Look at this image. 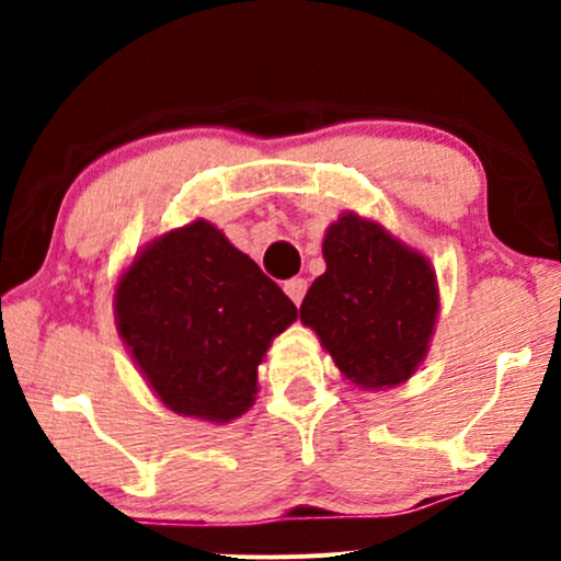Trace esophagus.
Instances as JSON below:
<instances>
[{"label":"esophagus","instance_id":"obj_1","mask_svg":"<svg viewBox=\"0 0 561 561\" xmlns=\"http://www.w3.org/2000/svg\"><path fill=\"white\" fill-rule=\"evenodd\" d=\"M306 289H308V282L300 279V276H295V279L285 282V293L289 295V300H293L295 306H300L302 298H306Z\"/></svg>","mask_w":561,"mask_h":561}]
</instances>
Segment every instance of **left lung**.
Listing matches in <instances>:
<instances>
[{
  "mask_svg": "<svg viewBox=\"0 0 561 561\" xmlns=\"http://www.w3.org/2000/svg\"><path fill=\"white\" fill-rule=\"evenodd\" d=\"M327 272L300 321L358 390L396 388L420 369L440 313L433 263L379 221L345 210L327 227Z\"/></svg>",
  "mask_w": 561,
  "mask_h": 561,
  "instance_id": "8db88e82",
  "label": "left lung"
}]
</instances>
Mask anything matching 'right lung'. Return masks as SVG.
Listing matches in <instances>:
<instances>
[{
    "mask_svg": "<svg viewBox=\"0 0 561 561\" xmlns=\"http://www.w3.org/2000/svg\"><path fill=\"white\" fill-rule=\"evenodd\" d=\"M113 313L158 401L210 424L250 411L272 340L298 319L259 263L205 218L137 250L115 282Z\"/></svg>",
    "mask_w": 561,
    "mask_h": 561,
    "instance_id": "add662e5",
    "label": "right lung"
}]
</instances>
